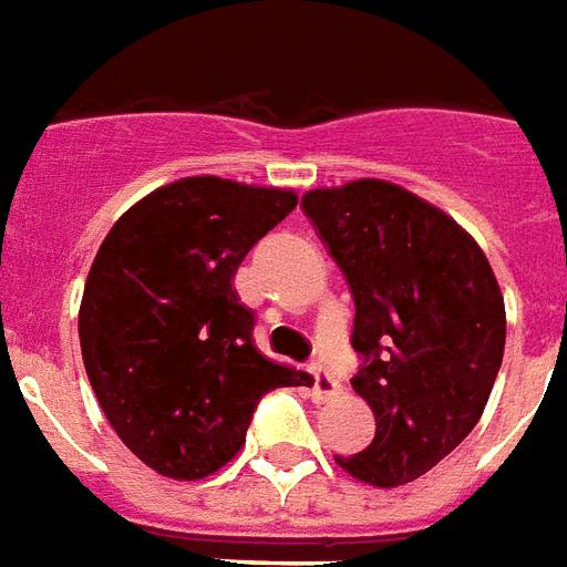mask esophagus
<instances>
[{
  "label": "esophagus",
  "instance_id": "esophagus-1",
  "mask_svg": "<svg viewBox=\"0 0 567 567\" xmlns=\"http://www.w3.org/2000/svg\"><path fill=\"white\" fill-rule=\"evenodd\" d=\"M339 380L323 369H312V395L315 401H330L339 395Z\"/></svg>",
  "mask_w": 567,
  "mask_h": 567
}]
</instances>
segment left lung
<instances>
[{
    "label": "left lung",
    "instance_id": "left-lung-1",
    "mask_svg": "<svg viewBox=\"0 0 567 567\" xmlns=\"http://www.w3.org/2000/svg\"><path fill=\"white\" fill-rule=\"evenodd\" d=\"M302 210L351 285L353 392L374 440L336 464L371 487L416 482L485 413L505 302L482 246L416 193L378 178L309 189Z\"/></svg>",
    "mask_w": 567,
    "mask_h": 567
}]
</instances>
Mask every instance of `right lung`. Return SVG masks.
<instances>
[{
  "mask_svg": "<svg viewBox=\"0 0 567 567\" xmlns=\"http://www.w3.org/2000/svg\"><path fill=\"white\" fill-rule=\"evenodd\" d=\"M293 207V189L181 178L121 214L94 255L85 374L121 443L166 478L226 466L261 395L300 383L255 348V315L235 291L246 252Z\"/></svg>",
  "mask_w": 567,
  "mask_h": 567,
  "instance_id": "right-lung-1",
  "label": "right lung"
}]
</instances>
